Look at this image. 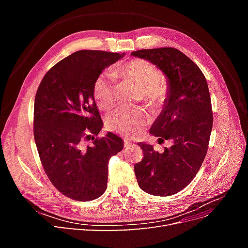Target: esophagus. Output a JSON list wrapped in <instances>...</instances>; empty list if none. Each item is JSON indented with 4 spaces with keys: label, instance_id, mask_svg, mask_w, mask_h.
I'll use <instances>...</instances> for the list:
<instances>
[{
    "label": "esophagus",
    "instance_id": "esophagus-1",
    "mask_svg": "<svg viewBox=\"0 0 248 248\" xmlns=\"http://www.w3.org/2000/svg\"><path fill=\"white\" fill-rule=\"evenodd\" d=\"M131 145H132V142H131V141H129V140H124V147H125V148H129Z\"/></svg>",
    "mask_w": 248,
    "mask_h": 248
}]
</instances>
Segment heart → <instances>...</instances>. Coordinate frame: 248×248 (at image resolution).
Returning a JSON list of instances; mask_svg holds the SVG:
<instances>
[{
  "instance_id": "obj_1",
  "label": "heart",
  "mask_w": 248,
  "mask_h": 248,
  "mask_svg": "<svg viewBox=\"0 0 248 248\" xmlns=\"http://www.w3.org/2000/svg\"><path fill=\"white\" fill-rule=\"evenodd\" d=\"M112 76L121 78L125 82L140 90L144 99L150 106L156 107L164 99L167 86L159 77L156 67L144 60H133L121 68L112 70ZM94 97L102 109H109L115 102V88L110 78L101 76L94 85ZM148 122L144 109H119L108 116V126L112 131L125 137H132Z\"/></svg>"
}]
</instances>
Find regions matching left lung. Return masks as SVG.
Returning <instances> with one entry per match:
<instances>
[{"instance_id":"left-lung-1","label":"left lung","mask_w":248,"mask_h":248,"mask_svg":"<svg viewBox=\"0 0 248 248\" xmlns=\"http://www.w3.org/2000/svg\"><path fill=\"white\" fill-rule=\"evenodd\" d=\"M131 56L155 65L167 78L163 108L149 132L172 141L163 153L139 142L144 157L134 166V172L147 193L172 196L192 181L207 153L213 125L207 80L197 64L176 48L140 49Z\"/></svg>"}]
</instances>
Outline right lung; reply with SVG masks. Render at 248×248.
Returning <instances> with one entry per match:
<instances>
[{
	"label": "right lung",
	"mask_w": 248,
	"mask_h": 248,
	"mask_svg": "<svg viewBox=\"0 0 248 248\" xmlns=\"http://www.w3.org/2000/svg\"><path fill=\"white\" fill-rule=\"evenodd\" d=\"M125 54L78 50L61 60L41 80L34 102V138L44 170L56 188L72 200L99 198L108 186V161L124 147L103 127L94 98L101 72ZM93 137H92V134ZM93 138L92 145L82 140Z\"/></svg>",
	"instance_id": "1"
}]
</instances>
